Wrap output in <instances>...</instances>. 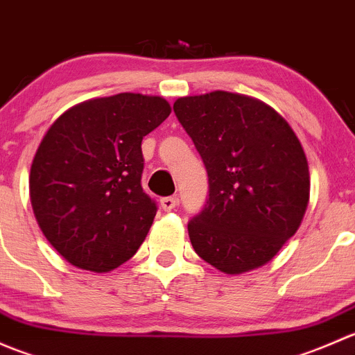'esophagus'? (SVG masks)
Wrapping results in <instances>:
<instances>
[{
  "mask_svg": "<svg viewBox=\"0 0 355 355\" xmlns=\"http://www.w3.org/2000/svg\"><path fill=\"white\" fill-rule=\"evenodd\" d=\"M178 204V199L173 198V196H170V198H163L161 199V209L163 211H171L175 209Z\"/></svg>",
  "mask_w": 355,
  "mask_h": 355,
  "instance_id": "1",
  "label": "esophagus"
}]
</instances>
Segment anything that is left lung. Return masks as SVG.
<instances>
[{"label":"left lung","mask_w":355,"mask_h":355,"mask_svg":"<svg viewBox=\"0 0 355 355\" xmlns=\"http://www.w3.org/2000/svg\"><path fill=\"white\" fill-rule=\"evenodd\" d=\"M178 121L202 157L209 196L189 221L192 247L227 275L277 256L309 202V166L299 139L271 106L214 91L178 98Z\"/></svg>","instance_id":"1"}]
</instances>
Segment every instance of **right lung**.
Returning a JSON list of instances; mask_svg holds the SVG:
<instances>
[{"label": "right lung", "instance_id": "right-lung-1", "mask_svg": "<svg viewBox=\"0 0 355 355\" xmlns=\"http://www.w3.org/2000/svg\"><path fill=\"white\" fill-rule=\"evenodd\" d=\"M171 113L159 96L121 92L67 110L39 144L28 177L35 220L73 266L106 273L130 259L156 216L142 191V139Z\"/></svg>", "mask_w": 355, "mask_h": 355}]
</instances>
